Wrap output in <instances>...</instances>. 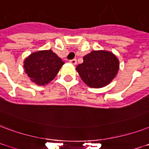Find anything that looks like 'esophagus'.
I'll return each instance as SVG.
<instances>
[{"mask_svg":"<svg viewBox=\"0 0 149 149\" xmlns=\"http://www.w3.org/2000/svg\"><path fill=\"white\" fill-rule=\"evenodd\" d=\"M69 62H70L71 64H74V65H75V64H77V60H76V59H72V60H70V61H69Z\"/></svg>","mask_w":149,"mask_h":149,"instance_id":"obj_1","label":"esophagus"}]
</instances>
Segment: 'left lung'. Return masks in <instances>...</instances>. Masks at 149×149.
Returning a JSON list of instances; mask_svg holds the SVG:
<instances>
[{"label":"left lung","mask_w":149,"mask_h":149,"mask_svg":"<svg viewBox=\"0 0 149 149\" xmlns=\"http://www.w3.org/2000/svg\"><path fill=\"white\" fill-rule=\"evenodd\" d=\"M83 61L76 70L89 87H104L115 78L119 70L118 59L110 52L93 50L84 56Z\"/></svg>","instance_id":"left-lung-1"}]
</instances>
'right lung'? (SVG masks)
I'll use <instances>...</instances> for the list:
<instances>
[{"mask_svg":"<svg viewBox=\"0 0 149 149\" xmlns=\"http://www.w3.org/2000/svg\"><path fill=\"white\" fill-rule=\"evenodd\" d=\"M63 64L61 59L49 49L29 55L24 61V68L31 81L45 85L56 77Z\"/></svg>","mask_w":149,"mask_h":149,"instance_id":"add662e5","label":"right lung"}]
</instances>
